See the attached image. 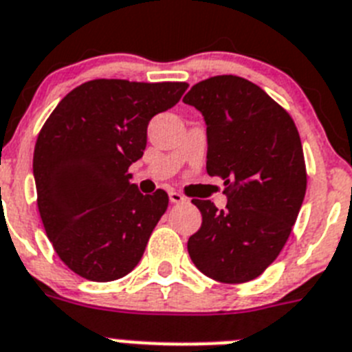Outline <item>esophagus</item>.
Instances as JSON below:
<instances>
[{
  "instance_id": "obj_1",
  "label": "esophagus",
  "mask_w": 352,
  "mask_h": 352,
  "mask_svg": "<svg viewBox=\"0 0 352 352\" xmlns=\"http://www.w3.org/2000/svg\"><path fill=\"white\" fill-rule=\"evenodd\" d=\"M170 202H173V204H182V202H186V197L182 193H179V191H170Z\"/></svg>"
}]
</instances>
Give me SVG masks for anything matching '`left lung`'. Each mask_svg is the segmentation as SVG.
<instances>
[{
	"label": "left lung",
	"mask_w": 352,
	"mask_h": 352,
	"mask_svg": "<svg viewBox=\"0 0 352 352\" xmlns=\"http://www.w3.org/2000/svg\"><path fill=\"white\" fill-rule=\"evenodd\" d=\"M182 102L204 114L206 170L227 195L226 209L193 199L202 226L188 240L190 258L214 281H252L283 250L306 195L299 131L286 109L236 75L199 82Z\"/></svg>",
	"instance_id": "left-lung-1"
}]
</instances>
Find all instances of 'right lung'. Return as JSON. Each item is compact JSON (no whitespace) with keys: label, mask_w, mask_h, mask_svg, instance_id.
Returning <instances> with one entry per match:
<instances>
[{"label":"right lung","mask_w":352,"mask_h":352,"mask_svg":"<svg viewBox=\"0 0 352 352\" xmlns=\"http://www.w3.org/2000/svg\"><path fill=\"white\" fill-rule=\"evenodd\" d=\"M186 89V82L96 78L44 121L34 150L37 208L57 256L84 279L114 281L140 263L168 193L141 195L129 166L143 157L150 120Z\"/></svg>","instance_id":"add662e5"}]
</instances>
